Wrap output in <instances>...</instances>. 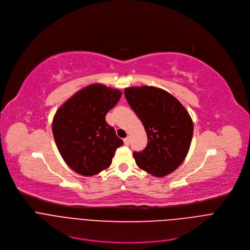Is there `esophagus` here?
I'll list each match as a JSON object with an SVG mask.
<instances>
[{
    "label": "esophagus",
    "mask_w": 250,
    "mask_h": 250,
    "mask_svg": "<svg viewBox=\"0 0 250 250\" xmlns=\"http://www.w3.org/2000/svg\"><path fill=\"white\" fill-rule=\"evenodd\" d=\"M130 142H131L130 136H128V137H126V138L124 139V144H125L126 146H129V145H130Z\"/></svg>",
    "instance_id": "esophagus-1"
}]
</instances>
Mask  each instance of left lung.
<instances>
[{"mask_svg":"<svg viewBox=\"0 0 250 250\" xmlns=\"http://www.w3.org/2000/svg\"><path fill=\"white\" fill-rule=\"evenodd\" d=\"M124 93L147 136L146 146L133 154L137 166L157 177L171 173L189 151L193 136L189 113L173 95L162 88L127 87Z\"/></svg>","mask_w":250,"mask_h":250,"instance_id":"8db88e82","label":"left lung"}]
</instances>
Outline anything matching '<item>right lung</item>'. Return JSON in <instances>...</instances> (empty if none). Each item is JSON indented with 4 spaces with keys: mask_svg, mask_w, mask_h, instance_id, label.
Returning a JSON list of instances; mask_svg holds the SVG:
<instances>
[{
    "mask_svg": "<svg viewBox=\"0 0 250 250\" xmlns=\"http://www.w3.org/2000/svg\"><path fill=\"white\" fill-rule=\"evenodd\" d=\"M121 97V91L101 83L81 89L58 109L53 136L65 163L76 172L91 176L106 169L116 148L123 145L106 113Z\"/></svg>",
    "mask_w": 250,
    "mask_h": 250,
    "instance_id": "add662e5",
    "label": "right lung"
}]
</instances>
